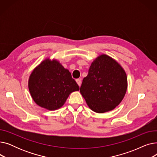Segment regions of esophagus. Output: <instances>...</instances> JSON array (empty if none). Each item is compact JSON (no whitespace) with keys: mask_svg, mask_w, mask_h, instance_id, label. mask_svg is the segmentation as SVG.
I'll return each mask as SVG.
<instances>
[{"mask_svg":"<svg viewBox=\"0 0 157 157\" xmlns=\"http://www.w3.org/2000/svg\"><path fill=\"white\" fill-rule=\"evenodd\" d=\"M76 82H77V83H78V85L80 86H81V79H77L76 80Z\"/></svg>","mask_w":157,"mask_h":157,"instance_id":"1","label":"esophagus"}]
</instances>
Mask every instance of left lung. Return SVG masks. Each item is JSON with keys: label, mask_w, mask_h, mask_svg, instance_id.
<instances>
[{"label": "left lung", "mask_w": 157, "mask_h": 157, "mask_svg": "<svg viewBox=\"0 0 157 157\" xmlns=\"http://www.w3.org/2000/svg\"><path fill=\"white\" fill-rule=\"evenodd\" d=\"M127 88L125 71L112 58L102 55L90 65L88 74L83 79L80 92L90 109L103 113L118 105Z\"/></svg>", "instance_id": "1"}]
</instances>
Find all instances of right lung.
<instances>
[{
  "label": "right lung",
  "mask_w": 157,
  "mask_h": 157,
  "mask_svg": "<svg viewBox=\"0 0 157 157\" xmlns=\"http://www.w3.org/2000/svg\"><path fill=\"white\" fill-rule=\"evenodd\" d=\"M29 88L34 102L48 110L59 109L71 93L79 90L69 70L58 61L49 59L33 71L29 80Z\"/></svg>",
  "instance_id": "add662e5"
}]
</instances>
